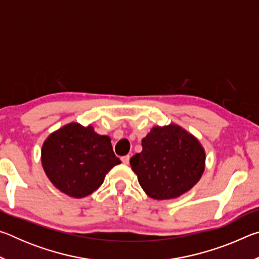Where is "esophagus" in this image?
Wrapping results in <instances>:
<instances>
[{"instance_id": "obj_1", "label": "esophagus", "mask_w": 259, "mask_h": 259, "mask_svg": "<svg viewBox=\"0 0 259 259\" xmlns=\"http://www.w3.org/2000/svg\"><path fill=\"white\" fill-rule=\"evenodd\" d=\"M129 160H130V156L129 155H125V156H122L121 157V161L123 162V164H129Z\"/></svg>"}]
</instances>
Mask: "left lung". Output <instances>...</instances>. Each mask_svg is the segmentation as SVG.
I'll use <instances>...</instances> for the list:
<instances>
[{
    "label": "left lung",
    "instance_id": "left-lung-1",
    "mask_svg": "<svg viewBox=\"0 0 259 259\" xmlns=\"http://www.w3.org/2000/svg\"><path fill=\"white\" fill-rule=\"evenodd\" d=\"M143 151L130 159L139 185L154 200L176 199L198 183L205 151L194 135L176 123L155 125L142 139Z\"/></svg>",
    "mask_w": 259,
    "mask_h": 259
}]
</instances>
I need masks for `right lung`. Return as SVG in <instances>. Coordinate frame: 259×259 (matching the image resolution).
Returning a JSON list of instances; mask_svg holds the SVG:
<instances>
[{
	"label": "right lung",
	"mask_w": 259,
	"mask_h": 259,
	"mask_svg": "<svg viewBox=\"0 0 259 259\" xmlns=\"http://www.w3.org/2000/svg\"><path fill=\"white\" fill-rule=\"evenodd\" d=\"M43 170L56 188L82 199L102 186L113 166L121 163L111 138L98 135L91 124L71 122L51 133L41 148Z\"/></svg>",
	"instance_id": "right-lung-1"
}]
</instances>
